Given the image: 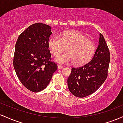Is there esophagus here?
Segmentation results:
<instances>
[{
  "label": "esophagus",
  "instance_id": "esophagus-1",
  "mask_svg": "<svg viewBox=\"0 0 123 123\" xmlns=\"http://www.w3.org/2000/svg\"><path fill=\"white\" fill-rule=\"evenodd\" d=\"M63 67H64L63 66L59 65V64H58V65H57V68L58 69H62V68H63Z\"/></svg>",
  "mask_w": 123,
  "mask_h": 123
}]
</instances>
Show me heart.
Listing matches in <instances>:
<instances>
[{"label": "heart", "instance_id": "obj_1", "mask_svg": "<svg viewBox=\"0 0 123 123\" xmlns=\"http://www.w3.org/2000/svg\"><path fill=\"white\" fill-rule=\"evenodd\" d=\"M48 47L54 56L60 54L67 48V53L58 56L55 60L60 64L73 62L76 66L87 63L95 52L94 42L77 31H65L60 36H52L48 41Z\"/></svg>", "mask_w": 123, "mask_h": 123}]
</instances>
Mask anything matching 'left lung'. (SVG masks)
Segmentation results:
<instances>
[{
	"instance_id": "left-lung-1",
	"label": "left lung",
	"mask_w": 123,
	"mask_h": 123,
	"mask_svg": "<svg viewBox=\"0 0 123 123\" xmlns=\"http://www.w3.org/2000/svg\"><path fill=\"white\" fill-rule=\"evenodd\" d=\"M99 35V45L92 60L81 67L71 68L67 84L70 91L76 97L91 95L107 77L110 53L102 34Z\"/></svg>"
}]
</instances>
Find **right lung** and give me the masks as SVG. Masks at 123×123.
Listing matches in <instances>:
<instances>
[{
	"label": "right lung",
	"instance_id": "add662e5",
	"mask_svg": "<svg viewBox=\"0 0 123 123\" xmlns=\"http://www.w3.org/2000/svg\"><path fill=\"white\" fill-rule=\"evenodd\" d=\"M51 34L50 26L35 23L23 32L16 42L14 68L21 84L34 92L45 89L57 69L48 49Z\"/></svg>",
	"mask_w": 123,
	"mask_h": 123
}]
</instances>
